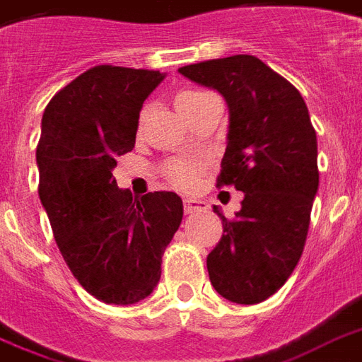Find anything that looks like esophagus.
<instances>
[{"label":"esophagus","instance_id":"1","mask_svg":"<svg viewBox=\"0 0 362 362\" xmlns=\"http://www.w3.org/2000/svg\"><path fill=\"white\" fill-rule=\"evenodd\" d=\"M209 209L204 201H199V199H186L184 201V210H186V214H195V212H204V210Z\"/></svg>","mask_w":362,"mask_h":362}]
</instances>
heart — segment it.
Masks as SVG:
<instances>
[{
  "label": "heart",
  "instance_id": "1",
  "mask_svg": "<svg viewBox=\"0 0 362 362\" xmlns=\"http://www.w3.org/2000/svg\"><path fill=\"white\" fill-rule=\"evenodd\" d=\"M212 93L201 92V90H184L176 95V109L180 110V115L186 118L197 109L199 103L206 99ZM203 169L201 161H193V159H178L173 163L167 165V175L178 187H192L199 178V173Z\"/></svg>",
  "mask_w": 362,
  "mask_h": 362
}]
</instances>
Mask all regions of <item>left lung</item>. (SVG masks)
Returning a JSON list of instances; mask_svg holds the SVG:
<instances>
[{"label": "left lung", "instance_id": "obj_1", "mask_svg": "<svg viewBox=\"0 0 362 362\" xmlns=\"http://www.w3.org/2000/svg\"><path fill=\"white\" fill-rule=\"evenodd\" d=\"M214 88L229 107L227 148L216 186L244 193L206 257L212 286L237 304L274 295L297 267L320 186L317 139L303 95L255 56L238 54L178 69Z\"/></svg>", "mask_w": 362, "mask_h": 362}]
</instances>
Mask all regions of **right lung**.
Returning <instances> with one entry per match:
<instances>
[{
    "label": "right lung",
    "instance_id": "obj_1",
    "mask_svg": "<svg viewBox=\"0 0 362 362\" xmlns=\"http://www.w3.org/2000/svg\"><path fill=\"white\" fill-rule=\"evenodd\" d=\"M163 78L159 71L95 65L42 115L39 199L73 276L107 304H135L153 291L184 214L175 192L136 199L112 176L116 159L135 146L144 99Z\"/></svg>",
    "mask_w": 362,
    "mask_h": 362
}]
</instances>
